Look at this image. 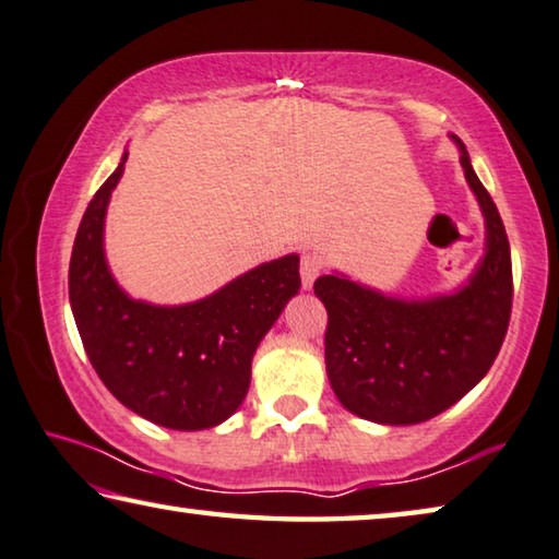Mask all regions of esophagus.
<instances>
[{
	"label": "esophagus",
	"mask_w": 559,
	"mask_h": 559,
	"mask_svg": "<svg viewBox=\"0 0 559 559\" xmlns=\"http://www.w3.org/2000/svg\"><path fill=\"white\" fill-rule=\"evenodd\" d=\"M321 269L323 263L316 253H304V259H300V283H304L306 290L313 286V281L318 276H321Z\"/></svg>",
	"instance_id": "esophagus-1"
}]
</instances>
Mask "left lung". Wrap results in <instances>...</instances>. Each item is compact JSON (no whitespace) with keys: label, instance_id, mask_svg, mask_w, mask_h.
I'll use <instances>...</instances> for the list:
<instances>
[{"label":"left lung","instance_id":"1","mask_svg":"<svg viewBox=\"0 0 559 559\" xmlns=\"http://www.w3.org/2000/svg\"><path fill=\"white\" fill-rule=\"evenodd\" d=\"M465 179L485 216V255L455 294L405 300L333 273L316 281L328 311L325 370L341 405L380 425L436 418L480 383L498 358L512 311V261L490 193L463 141Z\"/></svg>","mask_w":559,"mask_h":559}]
</instances>
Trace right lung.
I'll list each match as a JSON object with an SVG mask.
<instances>
[{"instance_id": "obj_1", "label": "right lung", "mask_w": 559, "mask_h": 559, "mask_svg": "<svg viewBox=\"0 0 559 559\" xmlns=\"http://www.w3.org/2000/svg\"><path fill=\"white\" fill-rule=\"evenodd\" d=\"M127 156L88 201L74 238L69 304L79 335L96 376L129 411L171 430L214 428L243 403L253 353L298 294V255L255 265L197 304L127 296L104 255L106 206Z\"/></svg>"}]
</instances>
